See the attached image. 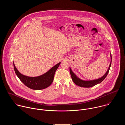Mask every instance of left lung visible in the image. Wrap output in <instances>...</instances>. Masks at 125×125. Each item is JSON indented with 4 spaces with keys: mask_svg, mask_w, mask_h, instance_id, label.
<instances>
[{
    "mask_svg": "<svg viewBox=\"0 0 125 125\" xmlns=\"http://www.w3.org/2000/svg\"><path fill=\"white\" fill-rule=\"evenodd\" d=\"M111 62L109 65V67L108 69V70L107 71L106 73L104 75H103L101 78L96 79V80H91V81H83L81 79H80V78H79L78 77H77V76L73 72V71L71 70V68H70V73L71 76V78H72V79L73 80V81L74 82V83L77 84L78 86H80L81 87H92L94 86L95 85L100 83H101L104 79L106 77L107 75H108L109 71L111 65V61H112V56H111Z\"/></svg>",
    "mask_w": 125,
    "mask_h": 125,
    "instance_id": "8db88e82",
    "label": "left lung"
}]
</instances>
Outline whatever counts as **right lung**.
Wrapping results in <instances>:
<instances>
[{
	"label": "right lung",
	"mask_w": 125,
	"mask_h": 125,
	"mask_svg": "<svg viewBox=\"0 0 125 125\" xmlns=\"http://www.w3.org/2000/svg\"><path fill=\"white\" fill-rule=\"evenodd\" d=\"M60 63L61 62H59L53 66L45 74L35 77H28L22 75L17 69L14 64L13 65L16 75L26 86L32 90H40L48 87L52 83L55 73Z\"/></svg>",
	"instance_id": "add662e5"
}]
</instances>
